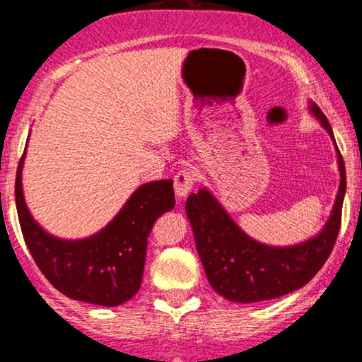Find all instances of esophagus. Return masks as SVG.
Segmentation results:
<instances>
[{
  "label": "esophagus",
  "mask_w": 362,
  "mask_h": 362,
  "mask_svg": "<svg viewBox=\"0 0 362 362\" xmlns=\"http://www.w3.org/2000/svg\"><path fill=\"white\" fill-rule=\"evenodd\" d=\"M196 182V175L192 170H180L173 178V187H175V194L178 198H185V196L191 192V189L194 187Z\"/></svg>",
  "instance_id": "esophagus-1"
}]
</instances>
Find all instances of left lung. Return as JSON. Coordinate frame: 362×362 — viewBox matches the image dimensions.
Returning <instances> with one entry per match:
<instances>
[{
    "label": "left lung",
    "instance_id": "8db88e82",
    "mask_svg": "<svg viewBox=\"0 0 362 362\" xmlns=\"http://www.w3.org/2000/svg\"><path fill=\"white\" fill-rule=\"evenodd\" d=\"M310 110L334 140L322 110L315 103L310 105ZM338 166L341 180L329 221L319 235L293 247H269L255 242L235 224L206 189L192 192L185 211L214 291L229 301L255 303L280 298L308 284L333 252L341 224L346 175L339 151Z\"/></svg>",
    "mask_w": 362,
    "mask_h": 362
}]
</instances>
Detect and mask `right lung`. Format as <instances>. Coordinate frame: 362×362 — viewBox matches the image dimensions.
<instances>
[{
    "instance_id": "right-lung-1",
    "label": "right lung",
    "mask_w": 362,
    "mask_h": 362,
    "mask_svg": "<svg viewBox=\"0 0 362 362\" xmlns=\"http://www.w3.org/2000/svg\"><path fill=\"white\" fill-rule=\"evenodd\" d=\"M24 156L16 177V204L24 242L40 272L59 293L78 301L117 306L141 286L147 238L154 222L175 206L173 180L144 184L98 235L59 240L43 231L29 214L23 194Z\"/></svg>"
}]
</instances>
